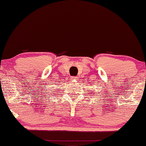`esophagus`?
Here are the masks:
<instances>
[{
	"label": "esophagus",
	"mask_w": 146,
	"mask_h": 146,
	"mask_svg": "<svg viewBox=\"0 0 146 146\" xmlns=\"http://www.w3.org/2000/svg\"><path fill=\"white\" fill-rule=\"evenodd\" d=\"M72 81H76V79H78V78H77V77H76V76H74V77H72Z\"/></svg>",
	"instance_id": "1"
}]
</instances>
